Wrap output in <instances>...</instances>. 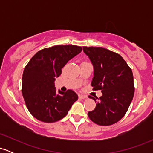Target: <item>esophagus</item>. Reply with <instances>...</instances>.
Here are the masks:
<instances>
[{
    "label": "esophagus",
    "mask_w": 153,
    "mask_h": 153,
    "mask_svg": "<svg viewBox=\"0 0 153 153\" xmlns=\"http://www.w3.org/2000/svg\"><path fill=\"white\" fill-rule=\"evenodd\" d=\"M79 98H80V99H86V98H88L87 96H85V95H79Z\"/></svg>",
    "instance_id": "obj_1"
}]
</instances>
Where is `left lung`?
Masks as SVG:
<instances>
[{"mask_svg":"<svg viewBox=\"0 0 153 153\" xmlns=\"http://www.w3.org/2000/svg\"><path fill=\"white\" fill-rule=\"evenodd\" d=\"M83 52L94 65L93 90L102 92L99 99L91 96L97 104L88 115L96 124L111 125L125 115L132 101L134 94L132 71L122 56L107 49L83 47Z\"/></svg>","mask_w":153,"mask_h":153,"instance_id":"1","label":"left lung"}]
</instances>
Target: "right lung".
Segmentation results:
<instances>
[{"label": "right lung", "instance_id": "add662e5", "mask_svg": "<svg viewBox=\"0 0 153 153\" xmlns=\"http://www.w3.org/2000/svg\"><path fill=\"white\" fill-rule=\"evenodd\" d=\"M76 45H56L39 50L26 65L22 75V92L26 106L33 117L46 123L57 122L68 114L78 100L73 91L66 92L54 87L62 68L82 51Z\"/></svg>", "mask_w": 153, "mask_h": 153}]
</instances>
